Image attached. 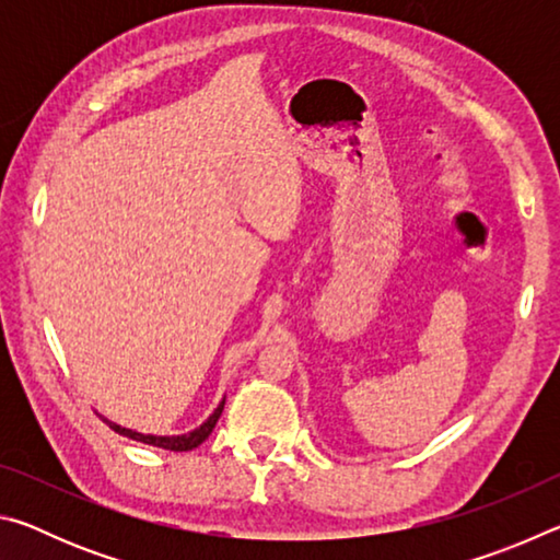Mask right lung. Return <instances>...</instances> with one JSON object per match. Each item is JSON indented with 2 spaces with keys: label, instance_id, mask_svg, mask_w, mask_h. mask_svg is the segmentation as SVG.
<instances>
[{
  "label": "right lung",
  "instance_id": "obj_1",
  "mask_svg": "<svg viewBox=\"0 0 560 560\" xmlns=\"http://www.w3.org/2000/svg\"><path fill=\"white\" fill-rule=\"evenodd\" d=\"M222 410H224V400H222L220 407H217V410L210 415V420L202 422L200 428L192 430L189 434H177V438H155V434H140V432H132V430L120 428V424L106 420V417H101V420L106 422L110 430H116L118 434H122V438H130V440H136V442H143V444H153V447L170 450V452H189V450L200 447V444H202L207 438H210L212 430H214V424H217V420H220Z\"/></svg>",
  "mask_w": 560,
  "mask_h": 560
}]
</instances>
